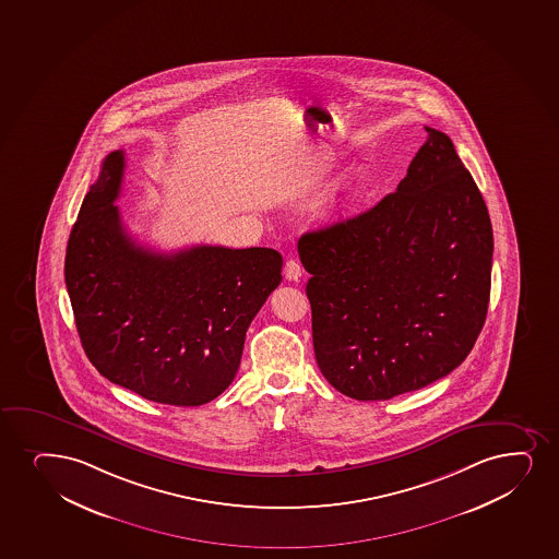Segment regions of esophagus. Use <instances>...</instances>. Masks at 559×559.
<instances>
[{
	"instance_id": "obj_1",
	"label": "esophagus",
	"mask_w": 559,
	"mask_h": 559,
	"mask_svg": "<svg viewBox=\"0 0 559 559\" xmlns=\"http://www.w3.org/2000/svg\"><path fill=\"white\" fill-rule=\"evenodd\" d=\"M302 275L301 263L294 260V258H289L286 265H284V276H286V281L289 283H297Z\"/></svg>"
}]
</instances>
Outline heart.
<instances>
[{
    "mask_svg": "<svg viewBox=\"0 0 559 559\" xmlns=\"http://www.w3.org/2000/svg\"><path fill=\"white\" fill-rule=\"evenodd\" d=\"M355 187H352V185H348V189H346V192H344V197L341 198H333L331 200V207H335L336 202H348V200H352V198H355Z\"/></svg>",
    "mask_w": 559,
    "mask_h": 559,
    "instance_id": "b5f03b06",
    "label": "heart"
}]
</instances>
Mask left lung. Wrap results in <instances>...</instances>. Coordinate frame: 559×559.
Masks as SVG:
<instances>
[{"label": "left lung", "instance_id": "8db88e82", "mask_svg": "<svg viewBox=\"0 0 559 559\" xmlns=\"http://www.w3.org/2000/svg\"><path fill=\"white\" fill-rule=\"evenodd\" d=\"M425 129L396 192L297 243L316 362L355 401L427 388L466 359L485 325L490 215L451 139Z\"/></svg>", "mask_w": 559, "mask_h": 559}]
</instances>
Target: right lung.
Segmentation results:
<instances>
[{
    "instance_id": "add662e5",
    "label": "right lung",
    "mask_w": 559,
    "mask_h": 559,
    "mask_svg": "<svg viewBox=\"0 0 559 559\" xmlns=\"http://www.w3.org/2000/svg\"><path fill=\"white\" fill-rule=\"evenodd\" d=\"M123 171L126 153L106 155L67 243L80 342L116 385L158 404L202 406L236 378L247 329L283 281V257L262 247L145 249L114 205Z\"/></svg>"
}]
</instances>
